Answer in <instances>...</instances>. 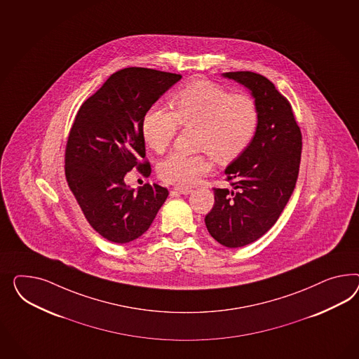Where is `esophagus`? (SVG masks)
Masks as SVG:
<instances>
[{"label": "esophagus", "mask_w": 359, "mask_h": 359, "mask_svg": "<svg viewBox=\"0 0 359 359\" xmlns=\"http://www.w3.org/2000/svg\"><path fill=\"white\" fill-rule=\"evenodd\" d=\"M174 192H177L180 194H189L192 192L191 188H187V187H175Z\"/></svg>", "instance_id": "1"}]
</instances>
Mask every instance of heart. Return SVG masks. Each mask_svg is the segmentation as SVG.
<instances>
[{
    "label": "heart",
    "instance_id": "obj_1",
    "mask_svg": "<svg viewBox=\"0 0 359 359\" xmlns=\"http://www.w3.org/2000/svg\"><path fill=\"white\" fill-rule=\"evenodd\" d=\"M171 108L154 104L142 118V137L156 153H163L180 126H196L194 147L203 149L217 162H230L242 154L257 132L260 114L248 94H233L229 88L196 79L179 90ZM210 170L203 153L174 151L161 162V179L177 185H192Z\"/></svg>",
    "mask_w": 359,
    "mask_h": 359
}]
</instances>
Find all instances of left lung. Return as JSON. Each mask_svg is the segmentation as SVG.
<instances>
[{"label": "left lung", "mask_w": 359, "mask_h": 359, "mask_svg": "<svg viewBox=\"0 0 359 359\" xmlns=\"http://www.w3.org/2000/svg\"><path fill=\"white\" fill-rule=\"evenodd\" d=\"M224 77L252 91L260 114L251 144L224 170L227 188H214V205L205 217L209 233L229 248L257 241L287 204L299 174L302 133L290 102L268 78L253 72Z\"/></svg>", "instance_id": "obj_1"}]
</instances>
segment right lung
<instances>
[{"label": "right lung", "instance_id": "add662e5", "mask_svg": "<svg viewBox=\"0 0 359 359\" xmlns=\"http://www.w3.org/2000/svg\"><path fill=\"white\" fill-rule=\"evenodd\" d=\"M180 78L155 69H121L78 109L65 147V176L90 226L109 242L141 236L168 196L158 184L135 192L124 176L135 167L145 176L151 172L142 118Z\"/></svg>", "mask_w": 359, "mask_h": 359}]
</instances>
